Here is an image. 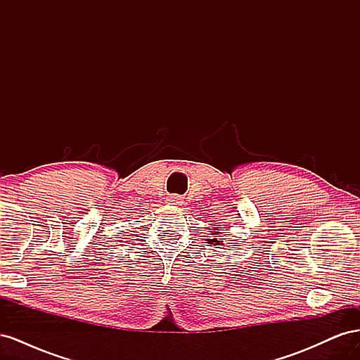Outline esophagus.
Wrapping results in <instances>:
<instances>
[{
    "mask_svg": "<svg viewBox=\"0 0 360 360\" xmlns=\"http://www.w3.org/2000/svg\"><path fill=\"white\" fill-rule=\"evenodd\" d=\"M167 202L169 205H181L183 204V198L180 197V195H169V197L167 198Z\"/></svg>",
    "mask_w": 360,
    "mask_h": 360,
    "instance_id": "obj_1",
    "label": "esophagus"
}]
</instances>
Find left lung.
Segmentation results:
<instances>
[{
    "label": "left lung",
    "instance_id": "obj_1",
    "mask_svg": "<svg viewBox=\"0 0 360 360\" xmlns=\"http://www.w3.org/2000/svg\"><path fill=\"white\" fill-rule=\"evenodd\" d=\"M210 230H212V234L214 236V238H210L209 243L213 245V246H224V242L219 240V238H216L217 234H219V231H221V230H219V225H214L213 228H210Z\"/></svg>",
    "mask_w": 360,
    "mask_h": 360
}]
</instances>
